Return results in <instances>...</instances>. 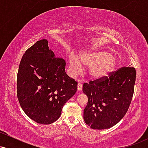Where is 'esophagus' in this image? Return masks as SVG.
Listing matches in <instances>:
<instances>
[{
    "label": "esophagus",
    "instance_id": "34e87169",
    "mask_svg": "<svg viewBox=\"0 0 148 148\" xmlns=\"http://www.w3.org/2000/svg\"><path fill=\"white\" fill-rule=\"evenodd\" d=\"M82 88H83L82 84H80V83H79V84H78V86H77V90L80 91L82 90Z\"/></svg>",
    "mask_w": 148,
    "mask_h": 148
}]
</instances>
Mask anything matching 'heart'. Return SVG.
Instances as JSON below:
<instances>
[{"label": "heart", "instance_id": "obj_1", "mask_svg": "<svg viewBox=\"0 0 148 148\" xmlns=\"http://www.w3.org/2000/svg\"><path fill=\"white\" fill-rule=\"evenodd\" d=\"M118 61L110 52L104 50H90L81 53L79 59L75 56L69 57V65L74 75L82 72L83 67H89L88 75L93 79L105 78L115 70Z\"/></svg>", "mask_w": 148, "mask_h": 148}]
</instances>
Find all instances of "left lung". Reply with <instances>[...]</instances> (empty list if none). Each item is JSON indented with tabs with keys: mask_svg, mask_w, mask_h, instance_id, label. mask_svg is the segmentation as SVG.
<instances>
[{
	"mask_svg": "<svg viewBox=\"0 0 148 148\" xmlns=\"http://www.w3.org/2000/svg\"><path fill=\"white\" fill-rule=\"evenodd\" d=\"M136 72L133 67H123L103 81L84 84L88 97L84 119L94 130H106L118 123L126 114L134 94Z\"/></svg>",
	"mask_w": 148,
	"mask_h": 148,
	"instance_id": "1",
	"label": "left lung"
}]
</instances>
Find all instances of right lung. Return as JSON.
I'll list each match as a JSON object with an SVG mask.
<instances>
[{
    "mask_svg": "<svg viewBox=\"0 0 148 148\" xmlns=\"http://www.w3.org/2000/svg\"><path fill=\"white\" fill-rule=\"evenodd\" d=\"M65 65L49 49L47 40L37 41L23 54L17 74V97L33 121L43 125L56 121L76 93L77 82L66 74Z\"/></svg>",
    "mask_w": 148,
    "mask_h": 148,
    "instance_id": "obj_1",
    "label": "right lung"
}]
</instances>
